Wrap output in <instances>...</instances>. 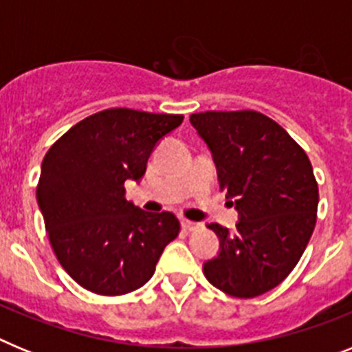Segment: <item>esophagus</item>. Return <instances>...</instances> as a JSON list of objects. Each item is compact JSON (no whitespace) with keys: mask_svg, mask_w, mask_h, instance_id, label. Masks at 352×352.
I'll return each instance as SVG.
<instances>
[{"mask_svg":"<svg viewBox=\"0 0 352 352\" xmlns=\"http://www.w3.org/2000/svg\"><path fill=\"white\" fill-rule=\"evenodd\" d=\"M182 227L183 229H185V231H188V232H192V231H197L199 227V223H195V222H190V220H186V219H183L182 220Z\"/></svg>","mask_w":352,"mask_h":352,"instance_id":"esophagus-1","label":"esophagus"}]
</instances>
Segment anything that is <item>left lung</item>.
<instances>
[{
	"label": "left lung",
	"mask_w": 352,
	"mask_h": 352,
	"mask_svg": "<svg viewBox=\"0 0 352 352\" xmlns=\"http://www.w3.org/2000/svg\"><path fill=\"white\" fill-rule=\"evenodd\" d=\"M190 123L239 213L232 232L208 226L220 238V254L204 263V275L229 296H261L294 270L314 232L319 188L312 164L276 121L257 111H206L192 114Z\"/></svg>",
	"instance_id": "1"
}]
</instances>
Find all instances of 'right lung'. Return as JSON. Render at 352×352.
Returning a JSON list of instances; mask_svg holds the SVG:
<instances>
[{
    "label": "right lung",
    "mask_w": 352,
    "mask_h": 352,
    "mask_svg": "<svg viewBox=\"0 0 352 352\" xmlns=\"http://www.w3.org/2000/svg\"><path fill=\"white\" fill-rule=\"evenodd\" d=\"M182 121V114L105 109L45 153L36 201L56 257L80 287L104 296L142 287L179 234L173 213L126 201L125 182L142 178L157 142Z\"/></svg>",
    "instance_id": "right-lung-1"
}]
</instances>
